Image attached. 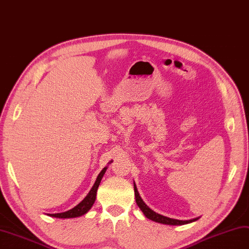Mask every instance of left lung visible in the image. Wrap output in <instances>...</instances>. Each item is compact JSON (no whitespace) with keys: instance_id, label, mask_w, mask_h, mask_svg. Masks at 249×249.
I'll list each match as a JSON object with an SVG mask.
<instances>
[{"instance_id":"obj_1","label":"left lung","mask_w":249,"mask_h":249,"mask_svg":"<svg viewBox=\"0 0 249 249\" xmlns=\"http://www.w3.org/2000/svg\"><path fill=\"white\" fill-rule=\"evenodd\" d=\"M133 188H135V196H136V202L138 204V206L140 207V209L142 210V213L145 214V216L147 219L151 220V221H155L158 223H162V224H166V225H184V224H188V223L191 222H195L199 218H195V219H191V220H177V219H171V218H167V216L162 215V214H159L154 210L150 209L146 204L144 203V201L142 200V197L140 196L139 191L137 189L136 186V183H133Z\"/></svg>"}]
</instances>
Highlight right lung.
Masks as SVG:
<instances>
[{
	"label": "right lung",
	"mask_w": 249,
	"mask_h": 249,
	"mask_svg": "<svg viewBox=\"0 0 249 249\" xmlns=\"http://www.w3.org/2000/svg\"><path fill=\"white\" fill-rule=\"evenodd\" d=\"M107 167H104L102 169L101 173L99 174L97 180H95L92 188L89 191L88 195L84 197V200L80 202L78 205L74 206L72 209H69L65 213H48L50 216H54V218H60V219H67V218H76V216H81L83 214H85L89 209L91 208L93 205V203L95 201V196H97V190L100 185V182L103 178L105 171Z\"/></svg>",
	"instance_id": "right-lung-1"
}]
</instances>
